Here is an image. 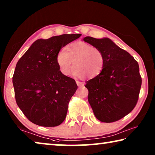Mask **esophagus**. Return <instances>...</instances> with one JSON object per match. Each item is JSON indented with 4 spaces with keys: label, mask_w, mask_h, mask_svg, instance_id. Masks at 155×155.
I'll use <instances>...</instances> for the list:
<instances>
[{
    "label": "esophagus",
    "mask_w": 155,
    "mask_h": 155,
    "mask_svg": "<svg viewBox=\"0 0 155 155\" xmlns=\"http://www.w3.org/2000/svg\"><path fill=\"white\" fill-rule=\"evenodd\" d=\"M77 84L78 87H81L83 85H84V83L83 82H81L78 81H77Z\"/></svg>",
    "instance_id": "obj_1"
}]
</instances>
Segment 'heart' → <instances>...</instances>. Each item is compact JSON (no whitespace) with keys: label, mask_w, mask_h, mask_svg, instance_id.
Returning a JSON list of instances; mask_svg holds the SVG:
<instances>
[{"label":"heart","mask_w":155,"mask_h":155,"mask_svg":"<svg viewBox=\"0 0 155 155\" xmlns=\"http://www.w3.org/2000/svg\"><path fill=\"white\" fill-rule=\"evenodd\" d=\"M56 62L61 72L70 74L73 63V75L84 78L99 76L105 65V55L101 50L83 41L74 42L58 51Z\"/></svg>","instance_id":"b5f03b06"}]
</instances>
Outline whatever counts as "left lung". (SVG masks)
Here are the masks:
<instances>
[{"label": "left lung", "mask_w": 155, "mask_h": 155, "mask_svg": "<svg viewBox=\"0 0 155 155\" xmlns=\"http://www.w3.org/2000/svg\"><path fill=\"white\" fill-rule=\"evenodd\" d=\"M83 41L101 50L105 58L101 73L86 82L88 101L100 121H117L138 101L142 81L138 63L110 38L86 36Z\"/></svg>", "instance_id": "obj_1"}]
</instances>
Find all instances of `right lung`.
I'll list each match as a JSON object with an SVG mask.
<instances>
[{"mask_svg": "<svg viewBox=\"0 0 155 155\" xmlns=\"http://www.w3.org/2000/svg\"><path fill=\"white\" fill-rule=\"evenodd\" d=\"M81 36L63 34L38 39L16 63L12 78L16 101L33 124L55 127L64 121L78 86L73 78L61 72L56 56L63 47Z\"/></svg>", "mask_w": 155, "mask_h": 155, "instance_id": "obj_1", "label": "right lung"}]
</instances>
